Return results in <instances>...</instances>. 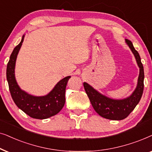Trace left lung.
<instances>
[{
  "label": "left lung",
  "instance_id": "1",
  "mask_svg": "<svg viewBox=\"0 0 152 152\" xmlns=\"http://www.w3.org/2000/svg\"><path fill=\"white\" fill-rule=\"evenodd\" d=\"M126 42L134 54L140 68L137 88L130 96L122 100L112 99L101 94L87 83H83L85 90L94 110L100 116L111 120H122L128 117L139 103L144 90V69L140 57L132 42L129 39H126Z\"/></svg>",
  "mask_w": 152,
  "mask_h": 152
}]
</instances>
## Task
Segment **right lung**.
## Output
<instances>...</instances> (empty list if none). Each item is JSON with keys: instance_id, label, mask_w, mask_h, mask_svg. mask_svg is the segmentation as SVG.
Masks as SVG:
<instances>
[{"instance_id": "obj_1", "label": "right lung", "mask_w": 152, "mask_h": 152, "mask_svg": "<svg viewBox=\"0 0 152 152\" xmlns=\"http://www.w3.org/2000/svg\"><path fill=\"white\" fill-rule=\"evenodd\" d=\"M21 42L14 48L7 63V80L12 98L19 108L32 118L43 120L58 114L65 104V90L70 76L64 78L55 86L49 94L44 96H34L21 90L15 76V62L18 53L23 42Z\"/></svg>"}]
</instances>
